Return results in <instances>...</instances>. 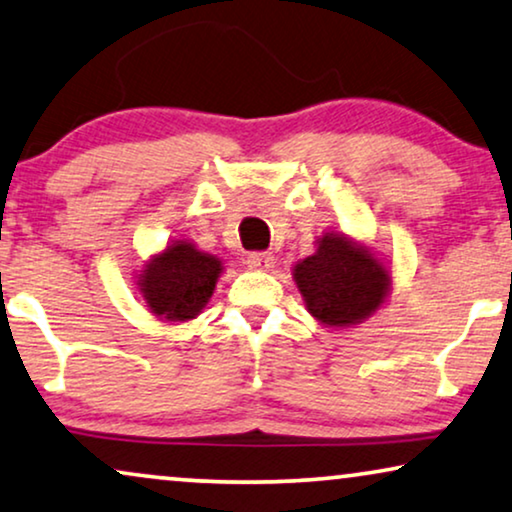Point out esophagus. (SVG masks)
Instances as JSON below:
<instances>
[{
	"mask_svg": "<svg viewBox=\"0 0 512 512\" xmlns=\"http://www.w3.org/2000/svg\"><path fill=\"white\" fill-rule=\"evenodd\" d=\"M248 267L250 269H257V271H269L274 267V255L271 252H250L248 255Z\"/></svg>",
	"mask_w": 512,
	"mask_h": 512,
	"instance_id": "34e87169",
	"label": "esophagus"
}]
</instances>
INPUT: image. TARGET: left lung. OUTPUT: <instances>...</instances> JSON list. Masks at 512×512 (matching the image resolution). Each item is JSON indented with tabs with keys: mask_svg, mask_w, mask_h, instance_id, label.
Instances as JSON below:
<instances>
[{
	"mask_svg": "<svg viewBox=\"0 0 512 512\" xmlns=\"http://www.w3.org/2000/svg\"><path fill=\"white\" fill-rule=\"evenodd\" d=\"M316 243V252L292 269L306 311L325 327L363 323L391 295L386 264L365 243L339 231H327Z\"/></svg>",
	"mask_w": 512,
	"mask_h": 512,
	"instance_id": "1",
	"label": "left lung"
}]
</instances>
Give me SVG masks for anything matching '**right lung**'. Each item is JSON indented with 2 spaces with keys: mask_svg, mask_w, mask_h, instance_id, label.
Instances as JSON below:
<instances>
[{
  "mask_svg": "<svg viewBox=\"0 0 512 512\" xmlns=\"http://www.w3.org/2000/svg\"><path fill=\"white\" fill-rule=\"evenodd\" d=\"M222 271L220 257L182 238L142 267L138 288L156 318L163 323H187L206 309Z\"/></svg>",
  "mask_w": 512,
  "mask_h": 512,
  "instance_id": "right-lung-1",
  "label": "right lung"
}]
</instances>
